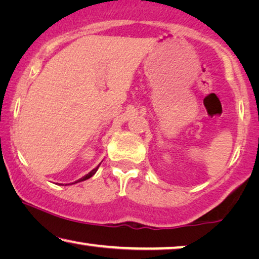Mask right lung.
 <instances>
[{"mask_svg": "<svg viewBox=\"0 0 259 259\" xmlns=\"http://www.w3.org/2000/svg\"><path fill=\"white\" fill-rule=\"evenodd\" d=\"M99 166H100V164L98 165V166H96L94 169H92V171L88 173V175H86L84 177H82V178L81 179H79V180H76V181H74V183H72V184H76V183H80V181H83V180H87V179H90L91 177H93L96 173V171H98V168H99ZM68 185H71V184H68Z\"/></svg>", "mask_w": 259, "mask_h": 259, "instance_id": "right-lung-1", "label": "right lung"}]
</instances>
